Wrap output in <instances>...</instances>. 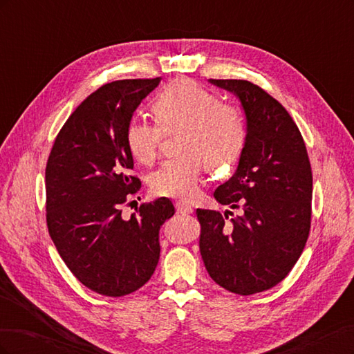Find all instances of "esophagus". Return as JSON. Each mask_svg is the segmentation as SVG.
I'll return each mask as SVG.
<instances>
[{
    "label": "esophagus",
    "instance_id": "obj_1",
    "mask_svg": "<svg viewBox=\"0 0 354 354\" xmlns=\"http://www.w3.org/2000/svg\"><path fill=\"white\" fill-rule=\"evenodd\" d=\"M176 209H177L178 214H190V212H194V208H192L189 203H186L183 201L176 202Z\"/></svg>",
    "mask_w": 354,
    "mask_h": 354
}]
</instances>
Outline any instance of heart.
Returning a JSON list of instances; mask_svg holds the SVG:
<instances>
[{
  "label": "heart",
  "mask_w": 354,
  "mask_h": 354,
  "mask_svg": "<svg viewBox=\"0 0 354 354\" xmlns=\"http://www.w3.org/2000/svg\"><path fill=\"white\" fill-rule=\"evenodd\" d=\"M152 113L156 124L131 120L125 143L140 164H152L164 133H176L177 155L165 159L149 178L156 196L190 199L198 194L202 173L229 168L239 160L246 143L243 115L234 106L220 102L192 80H176L160 91Z\"/></svg>",
  "instance_id": "b5f03b06"
}]
</instances>
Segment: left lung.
I'll use <instances>...</instances> for the list:
<instances>
[{
  "mask_svg": "<svg viewBox=\"0 0 354 354\" xmlns=\"http://www.w3.org/2000/svg\"><path fill=\"white\" fill-rule=\"evenodd\" d=\"M233 93L246 116V143L234 174L214 198L242 209H196L199 250L212 281L239 295L282 282L301 255L312 221L313 177L297 124L259 85L209 80Z\"/></svg>",
  "mask_w": 354,
  "mask_h": 354,
  "instance_id": "8db88e82",
  "label": "left lung"
}]
</instances>
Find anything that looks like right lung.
I'll use <instances>...</instances> for the list:
<instances>
[{
  "label": "right lung",
  "instance_id": "obj_1",
  "mask_svg": "<svg viewBox=\"0 0 354 354\" xmlns=\"http://www.w3.org/2000/svg\"><path fill=\"white\" fill-rule=\"evenodd\" d=\"M160 78L122 80L90 94L62 127L46 168L47 227L68 269L91 291L122 297L142 288L159 261V229L174 216L168 198L122 207L142 183L131 176L125 130Z\"/></svg>",
  "mask_w": 354,
  "mask_h": 354
}]
</instances>
